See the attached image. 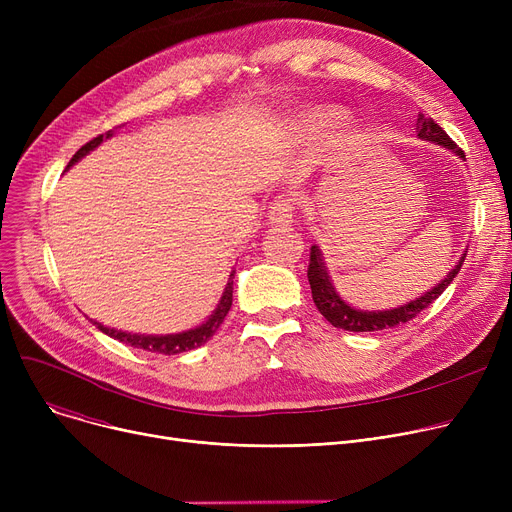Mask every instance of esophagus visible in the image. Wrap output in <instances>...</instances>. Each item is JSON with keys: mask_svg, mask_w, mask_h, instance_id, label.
<instances>
[{"mask_svg": "<svg viewBox=\"0 0 512 512\" xmlns=\"http://www.w3.org/2000/svg\"><path fill=\"white\" fill-rule=\"evenodd\" d=\"M292 218H294V201L284 195L272 203L270 213H267V220H270L272 226H288Z\"/></svg>", "mask_w": 512, "mask_h": 512, "instance_id": "obj_1", "label": "esophagus"}]
</instances>
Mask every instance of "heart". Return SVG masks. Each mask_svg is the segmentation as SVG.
<instances>
[{
  "instance_id": "obj_1",
  "label": "heart",
  "mask_w": 512,
  "mask_h": 512,
  "mask_svg": "<svg viewBox=\"0 0 512 512\" xmlns=\"http://www.w3.org/2000/svg\"><path fill=\"white\" fill-rule=\"evenodd\" d=\"M346 122V114L338 110V107H311V110H305L294 118L292 128L303 139L321 141L332 137V134H338Z\"/></svg>"
}]
</instances>
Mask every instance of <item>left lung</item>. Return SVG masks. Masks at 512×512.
Listing matches in <instances>:
<instances>
[{
	"mask_svg": "<svg viewBox=\"0 0 512 512\" xmlns=\"http://www.w3.org/2000/svg\"><path fill=\"white\" fill-rule=\"evenodd\" d=\"M417 137L421 141H429L442 145L446 149H450L452 153H456L459 157H465V153L454 145V141H450L448 134L432 120L427 118L425 114L417 116ZM467 257V251L461 255L459 263H456L452 270L446 274L444 280H440L434 288H429L427 292H423L421 297L402 303L398 307L392 309H382V311H363L357 309L353 305H348L340 294L336 292L328 265L324 261V255H321V249L317 245L311 247V259H309V270H307V278L311 284V294H313V303L319 309V313L324 315L334 328L340 330H348V332H378V330H390V328H398L402 324H407L417 313H421L423 309H427L432 305L440 294L450 286V282L456 278V274L461 272V265Z\"/></svg>",
	"mask_w": 512,
	"mask_h": 512,
	"instance_id": "left-lung-1",
	"label": "left lung"
}]
</instances>
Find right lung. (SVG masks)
Returning a JSON list of instances; mask_svg holds the SVG:
<instances>
[{"label": "right lung", "mask_w": 512, "mask_h": 512, "mask_svg": "<svg viewBox=\"0 0 512 512\" xmlns=\"http://www.w3.org/2000/svg\"><path fill=\"white\" fill-rule=\"evenodd\" d=\"M114 130H107L105 137L103 134H99V137H95L93 141H89L87 145L80 147L74 157L68 161V168H72L78 159H83L87 153H91L95 147H99L103 143V139H112ZM232 278H234V270L230 272V278H228V284L222 292V299L218 303V307L213 309V313L203 321L201 326H195L191 330H184V332H178V334H134V332H124V330H116V328H110V326H103L99 324V321L91 319L93 326H97L103 334H107L114 340H120L128 346H134V348H143V351H149V353H159V355H180V353H186V351H193V348L205 344L213 334L215 330H218L222 326L224 317L228 315L230 307H232Z\"/></svg>", "instance_id": "1"}]
</instances>
